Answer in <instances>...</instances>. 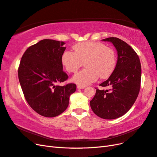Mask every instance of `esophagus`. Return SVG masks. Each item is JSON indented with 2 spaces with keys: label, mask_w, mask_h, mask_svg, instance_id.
<instances>
[{
  "label": "esophagus",
  "mask_w": 157,
  "mask_h": 157,
  "mask_svg": "<svg viewBox=\"0 0 157 157\" xmlns=\"http://www.w3.org/2000/svg\"><path fill=\"white\" fill-rule=\"evenodd\" d=\"M85 86H82V85H77V88L78 89H84L85 88Z\"/></svg>",
  "instance_id": "obj_1"
}]
</instances>
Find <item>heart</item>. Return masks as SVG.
<instances>
[{"instance_id":"b5f03b06","label":"heart","mask_w":157,"mask_h":157,"mask_svg":"<svg viewBox=\"0 0 157 157\" xmlns=\"http://www.w3.org/2000/svg\"><path fill=\"white\" fill-rule=\"evenodd\" d=\"M73 52L66 50L61 57L65 70L75 73L83 65L86 68L76 74L73 80L79 85L85 86L97 80L108 78L116 65V56L114 50L100 42L86 41L72 46Z\"/></svg>"}]
</instances>
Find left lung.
<instances>
[{"label":"left lung","instance_id":"1","mask_svg":"<svg viewBox=\"0 0 157 157\" xmlns=\"http://www.w3.org/2000/svg\"><path fill=\"white\" fill-rule=\"evenodd\" d=\"M102 41L113 44L117 52V61L111 76L100 84L110 88H96L90 104L96 115L113 120L124 116L136 100L141 87V66L136 52L124 41L114 37Z\"/></svg>","mask_w":157,"mask_h":157}]
</instances>
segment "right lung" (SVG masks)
<instances>
[{"label": "right lung", "mask_w": 157, "mask_h": 157, "mask_svg": "<svg viewBox=\"0 0 157 157\" xmlns=\"http://www.w3.org/2000/svg\"><path fill=\"white\" fill-rule=\"evenodd\" d=\"M65 42L45 39L29 47L21 59L18 78L28 104L40 115L53 117L69 105V97L76 91L75 84L65 86L68 75L63 71L61 61Z\"/></svg>", "instance_id": "right-lung-1"}]
</instances>
